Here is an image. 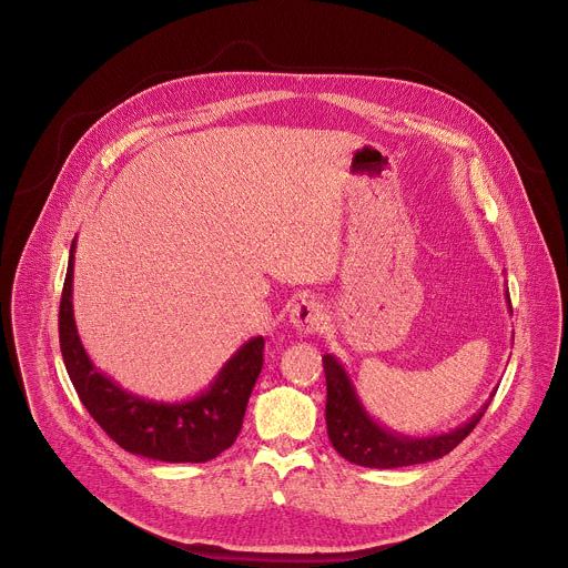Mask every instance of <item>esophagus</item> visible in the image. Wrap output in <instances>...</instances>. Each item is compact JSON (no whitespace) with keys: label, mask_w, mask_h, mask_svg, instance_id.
<instances>
[{"label":"esophagus","mask_w":568,"mask_h":568,"mask_svg":"<svg viewBox=\"0 0 568 568\" xmlns=\"http://www.w3.org/2000/svg\"><path fill=\"white\" fill-rule=\"evenodd\" d=\"M291 324L302 333H315L326 324V311L317 300H300L291 308Z\"/></svg>","instance_id":"1"}]
</instances>
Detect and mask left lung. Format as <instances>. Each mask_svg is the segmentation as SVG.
<instances>
[{
    "label": "left lung",
    "instance_id": "8db88e82",
    "mask_svg": "<svg viewBox=\"0 0 568 568\" xmlns=\"http://www.w3.org/2000/svg\"><path fill=\"white\" fill-rule=\"evenodd\" d=\"M506 302L513 313L508 293ZM322 363L326 376V434L339 457L365 468L392 470L427 464L449 455V452L475 429V425L481 420L497 392L495 389L490 394L484 407L468 423L455 429L432 436H405L400 432L383 427L378 420L369 416L343 363L331 354L322 356Z\"/></svg>",
    "mask_w": 568,
    "mask_h": 568
}]
</instances>
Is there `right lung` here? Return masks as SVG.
Instances as JSON below:
<instances>
[{
	"label": "right lung",
	"mask_w": 568,
	"mask_h": 568,
	"mask_svg": "<svg viewBox=\"0 0 568 568\" xmlns=\"http://www.w3.org/2000/svg\"><path fill=\"white\" fill-rule=\"evenodd\" d=\"M73 253L60 300V349L67 374L91 418L132 455L168 464H205L242 432L251 392L264 365V337L242 345L205 392L163 403L136 396L104 376L87 356L73 320Z\"/></svg>",
	"instance_id": "1"
}]
</instances>
